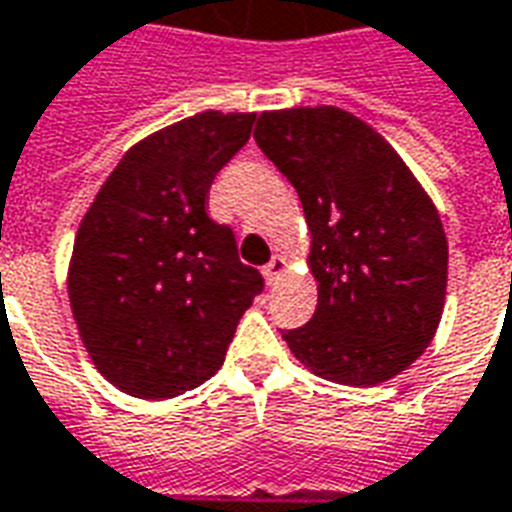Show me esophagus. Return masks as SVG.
Listing matches in <instances>:
<instances>
[{
    "label": "esophagus",
    "mask_w": 512,
    "mask_h": 512,
    "mask_svg": "<svg viewBox=\"0 0 512 512\" xmlns=\"http://www.w3.org/2000/svg\"><path fill=\"white\" fill-rule=\"evenodd\" d=\"M261 272H264V281L272 286V283L278 281L283 272H286V259H283V256H272L270 264H267V267H264Z\"/></svg>",
    "instance_id": "obj_1"
}]
</instances>
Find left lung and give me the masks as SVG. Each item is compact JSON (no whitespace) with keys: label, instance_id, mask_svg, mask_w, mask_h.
<instances>
[{"label":"left lung","instance_id":"1","mask_svg":"<svg viewBox=\"0 0 512 512\" xmlns=\"http://www.w3.org/2000/svg\"><path fill=\"white\" fill-rule=\"evenodd\" d=\"M253 138L300 196L319 283L311 322L283 341L338 384L371 387L406 371L445 308L447 237L434 201L401 155L343 108L264 111Z\"/></svg>","mask_w":512,"mask_h":512}]
</instances>
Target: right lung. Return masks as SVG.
<instances>
[{"instance_id":"add662e5","label":"right lung","mask_w":512,"mask_h":512,"mask_svg":"<svg viewBox=\"0 0 512 512\" xmlns=\"http://www.w3.org/2000/svg\"><path fill=\"white\" fill-rule=\"evenodd\" d=\"M253 119L201 111L138 141L78 226L70 308L95 368L122 393L160 401L207 382L264 289L234 231L207 215L212 179Z\"/></svg>"}]
</instances>
